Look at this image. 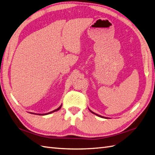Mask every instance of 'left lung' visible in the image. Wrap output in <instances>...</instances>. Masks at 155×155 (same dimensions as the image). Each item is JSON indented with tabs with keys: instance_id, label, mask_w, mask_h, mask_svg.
I'll use <instances>...</instances> for the list:
<instances>
[{
	"instance_id": "1",
	"label": "left lung",
	"mask_w": 155,
	"mask_h": 155,
	"mask_svg": "<svg viewBox=\"0 0 155 155\" xmlns=\"http://www.w3.org/2000/svg\"><path fill=\"white\" fill-rule=\"evenodd\" d=\"M89 111L91 112V113H93V114H95L96 115H97V116H98V117H102V118H106V117H102V116H101V115H98V114H95V113H94L93 111H92L91 110H89Z\"/></svg>"
}]
</instances>
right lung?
<instances>
[{
  "instance_id": "right-lung-1",
  "label": "right lung",
  "mask_w": 155,
  "mask_h": 155,
  "mask_svg": "<svg viewBox=\"0 0 155 155\" xmlns=\"http://www.w3.org/2000/svg\"><path fill=\"white\" fill-rule=\"evenodd\" d=\"M61 107H62V105H61V106H60L59 107H58L57 109H56V110H53V111H51V112L47 113V114H37V115H48V114H51V113H53V112H55V111H58V110H59ZM31 114H34V113H31Z\"/></svg>"
}]
</instances>
